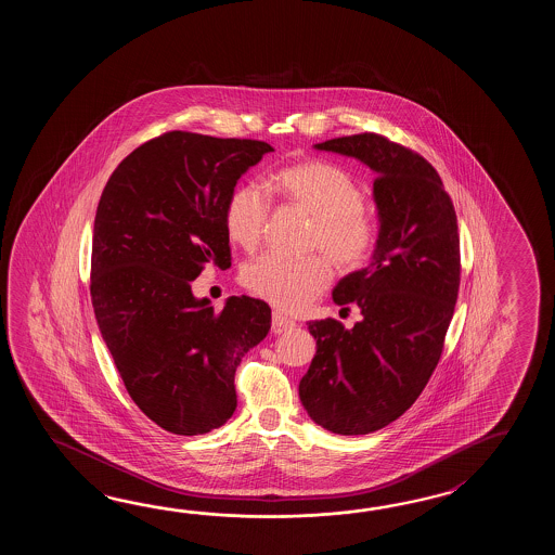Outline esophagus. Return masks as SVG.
<instances>
[{"mask_svg":"<svg viewBox=\"0 0 555 555\" xmlns=\"http://www.w3.org/2000/svg\"><path fill=\"white\" fill-rule=\"evenodd\" d=\"M295 323L292 319L285 318L280 311H273L272 313V331L275 335L285 333V331L294 330Z\"/></svg>","mask_w":555,"mask_h":555,"instance_id":"1","label":"esophagus"}]
</instances>
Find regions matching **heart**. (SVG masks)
I'll return each instance as SVG.
<instances>
[{
	"label": "heart",
	"instance_id": "obj_1",
	"mask_svg": "<svg viewBox=\"0 0 555 555\" xmlns=\"http://www.w3.org/2000/svg\"><path fill=\"white\" fill-rule=\"evenodd\" d=\"M275 186L287 201L313 218L309 246L323 249L341 270L365 266L377 246L378 225L363 206V189L341 166L311 160L283 168L275 175ZM272 198L258 182H246L234 190L225 206V232L242 248L260 244ZM333 280V268L325 256L301 260L278 254H263L242 270V283L283 311L306 309Z\"/></svg>",
	"mask_w": 555,
	"mask_h": 555
}]
</instances>
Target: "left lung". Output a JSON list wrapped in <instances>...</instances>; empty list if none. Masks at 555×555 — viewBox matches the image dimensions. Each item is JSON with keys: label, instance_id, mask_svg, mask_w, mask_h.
I'll return each instance as SVG.
<instances>
[{"label": "left lung", "instance_id": "1", "mask_svg": "<svg viewBox=\"0 0 555 555\" xmlns=\"http://www.w3.org/2000/svg\"><path fill=\"white\" fill-rule=\"evenodd\" d=\"M369 166L377 178V246L371 263L345 275L333 301L361 309L351 330L309 321L318 353L299 399L335 435H369L411 409L437 369L461 287L456 212L435 166L383 134L315 144Z\"/></svg>", "mask_w": 555, "mask_h": 555}]
</instances>
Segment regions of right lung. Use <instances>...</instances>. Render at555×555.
<instances>
[{
    "label": "right lung",
    "mask_w": 555,
    "mask_h": 555,
    "mask_svg": "<svg viewBox=\"0 0 555 555\" xmlns=\"http://www.w3.org/2000/svg\"><path fill=\"white\" fill-rule=\"evenodd\" d=\"M272 151L170 130L115 168L96 206L94 318L130 399L172 435L224 425L237 365L272 325L261 299L232 295L216 311L192 294L206 263L232 266L225 206L237 178Z\"/></svg>",
    "instance_id": "right-lung-1"
}]
</instances>
